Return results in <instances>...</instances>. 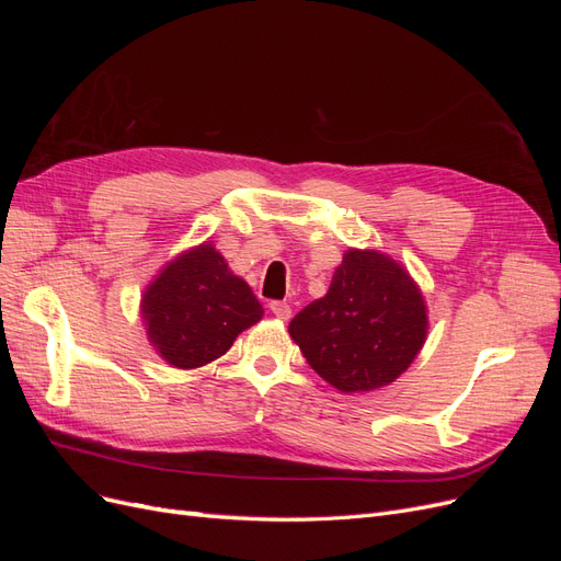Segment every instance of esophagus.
Segmentation results:
<instances>
[{
  "label": "esophagus",
  "instance_id": "obj_1",
  "mask_svg": "<svg viewBox=\"0 0 561 561\" xmlns=\"http://www.w3.org/2000/svg\"><path fill=\"white\" fill-rule=\"evenodd\" d=\"M268 309L278 320H287L293 316V309H290V304H287V301H271Z\"/></svg>",
  "mask_w": 561,
  "mask_h": 561
}]
</instances>
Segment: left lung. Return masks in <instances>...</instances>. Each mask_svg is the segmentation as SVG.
I'll list each match as a JSON object with an SVG mask.
<instances>
[{
  "label": "left lung",
  "instance_id": "left-lung-1",
  "mask_svg": "<svg viewBox=\"0 0 561 561\" xmlns=\"http://www.w3.org/2000/svg\"><path fill=\"white\" fill-rule=\"evenodd\" d=\"M287 332L330 386L369 393L414 363L428 336V307L398 260L348 248L328 295L301 309Z\"/></svg>",
  "mask_w": 561,
  "mask_h": 561
}]
</instances>
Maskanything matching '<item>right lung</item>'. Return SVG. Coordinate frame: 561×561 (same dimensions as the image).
<instances>
[{
	"mask_svg": "<svg viewBox=\"0 0 561 561\" xmlns=\"http://www.w3.org/2000/svg\"><path fill=\"white\" fill-rule=\"evenodd\" d=\"M149 344L171 367L196 369L225 355L257 325L262 304L210 241L180 252L154 276L140 301Z\"/></svg>",
	"mask_w": 561,
	"mask_h": 561,
	"instance_id": "add662e5",
	"label": "right lung"
}]
</instances>
